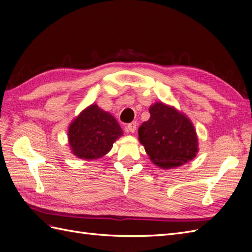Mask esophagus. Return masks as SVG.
Listing matches in <instances>:
<instances>
[{
    "instance_id": "obj_1",
    "label": "esophagus",
    "mask_w": 252,
    "mask_h": 252,
    "mask_svg": "<svg viewBox=\"0 0 252 252\" xmlns=\"http://www.w3.org/2000/svg\"><path fill=\"white\" fill-rule=\"evenodd\" d=\"M136 127H137L136 122H131V124H128V125L126 126V132L134 133L135 131H136Z\"/></svg>"
}]
</instances>
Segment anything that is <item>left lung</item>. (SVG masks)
Segmentation results:
<instances>
[{"label":"left lung","mask_w":252,"mask_h":252,"mask_svg":"<svg viewBox=\"0 0 252 252\" xmlns=\"http://www.w3.org/2000/svg\"><path fill=\"white\" fill-rule=\"evenodd\" d=\"M150 118L138 128L140 144L151 162L170 169L189 162L198 152V137L191 121L175 107L158 102Z\"/></svg>","instance_id":"8db88e82"}]
</instances>
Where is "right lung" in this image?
<instances>
[{
	"mask_svg": "<svg viewBox=\"0 0 252 252\" xmlns=\"http://www.w3.org/2000/svg\"><path fill=\"white\" fill-rule=\"evenodd\" d=\"M122 135L117 120L96 104L84 109L68 128L71 151L75 157L87 160L104 157Z\"/></svg>",
	"mask_w": 252,
	"mask_h": 252,
	"instance_id": "add662e5",
	"label": "right lung"
}]
</instances>
